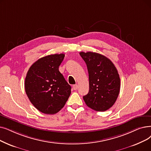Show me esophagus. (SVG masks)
Returning a JSON list of instances; mask_svg holds the SVG:
<instances>
[{
    "label": "esophagus",
    "mask_w": 151,
    "mask_h": 151,
    "mask_svg": "<svg viewBox=\"0 0 151 151\" xmlns=\"http://www.w3.org/2000/svg\"><path fill=\"white\" fill-rule=\"evenodd\" d=\"M78 88V84H74V85H73V90H77Z\"/></svg>",
    "instance_id": "obj_1"
}]
</instances>
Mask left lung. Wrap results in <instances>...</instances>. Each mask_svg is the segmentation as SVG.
<instances>
[{
	"instance_id": "left-lung-1",
	"label": "left lung",
	"mask_w": 151,
	"mask_h": 151,
	"mask_svg": "<svg viewBox=\"0 0 151 151\" xmlns=\"http://www.w3.org/2000/svg\"><path fill=\"white\" fill-rule=\"evenodd\" d=\"M86 63L89 90L83 99L89 108L104 112L115 104L120 89V79L114 63L106 56L96 52H81Z\"/></svg>"
}]
</instances>
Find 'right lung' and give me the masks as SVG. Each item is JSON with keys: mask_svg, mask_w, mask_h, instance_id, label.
Instances as JSON below:
<instances>
[{"mask_svg": "<svg viewBox=\"0 0 151 151\" xmlns=\"http://www.w3.org/2000/svg\"><path fill=\"white\" fill-rule=\"evenodd\" d=\"M65 54L49 55L30 67L24 81L26 93L32 104L45 114H55L64 107L71 86L58 70Z\"/></svg>", "mask_w": 151, "mask_h": 151, "instance_id": "obj_1", "label": "right lung"}]
</instances>
